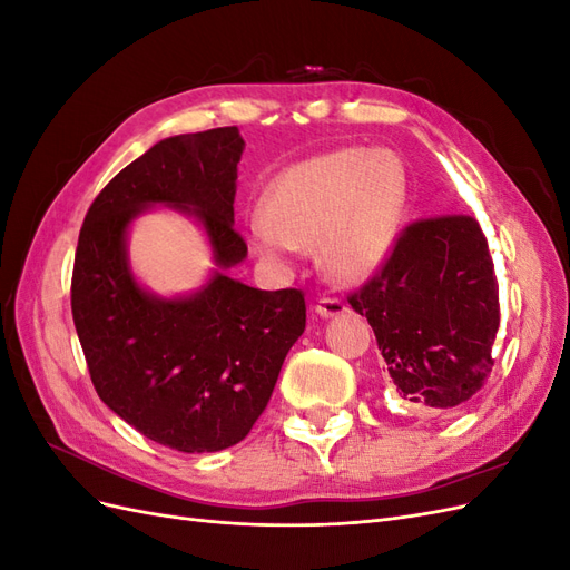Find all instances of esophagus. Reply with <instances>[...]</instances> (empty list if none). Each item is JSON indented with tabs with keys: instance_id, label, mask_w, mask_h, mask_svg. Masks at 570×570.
Segmentation results:
<instances>
[{
	"instance_id": "1",
	"label": "esophagus",
	"mask_w": 570,
	"mask_h": 570,
	"mask_svg": "<svg viewBox=\"0 0 570 570\" xmlns=\"http://www.w3.org/2000/svg\"><path fill=\"white\" fill-rule=\"evenodd\" d=\"M316 312L323 318H333V316H340V314L347 312V304L340 302V299H333V297H321L318 304H316Z\"/></svg>"
}]
</instances>
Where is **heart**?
<instances>
[{"mask_svg":"<svg viewBox=\"0 0 570 570\" xmlns=\"http://www.w3.org/2000/svg\"><path fill=\"white\" fill-rule=\"evenodd\" d=\"M404 202L396 154L344 147L287 168L268 189L264 216L249 223V237L271 262L316 247L327 278L361 283L387 258Z\"/></svg>","mask_w":570,"mask_h":570,"instance_id":"1","label":"heart"}]
</instances>
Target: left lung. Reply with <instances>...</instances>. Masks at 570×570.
I'll return each instance as SVG.
<instances>
[{
  "mask_svg": "<svg viewBox=\"0 0 570 570\" xmlns=\"http://www.w3.org/2000/svg\"><path fill=\"white\" fill-rule=\"evenodd\" d=\"M366 316L385 373L409 402L454 409L492 373L499 285L473 216L413 220L364 287L350 295Z\"/></svg>",
  "mask_w": 570,
  "mask_h": 570,
  "instance_id": "left-lung-1",
  "label": "left lung"
}]
</instances>
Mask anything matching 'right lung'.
<instances>
[{
  "mask_svg": "<svg viewBox=\"0 0 570 570\" xmlns=\"http://www.w3.org/2000/svg\"><path fill=\"white\" fill-rule=\"evenodd\" d=\"M245 140L235 126L154 145L101 189L80 228L71 308L92 385L116 416L185 454L245 440L306 327L302 289H256L226 273L164 299L132 278L126 235L151 204L195 216L226 271L247 256L235 223Z\"/></svg>",
  "mask_w": 570,
  "mask_h": 570,
  "instance_id": "add662e5",
  "label": "right lung"
}]
</instances>
